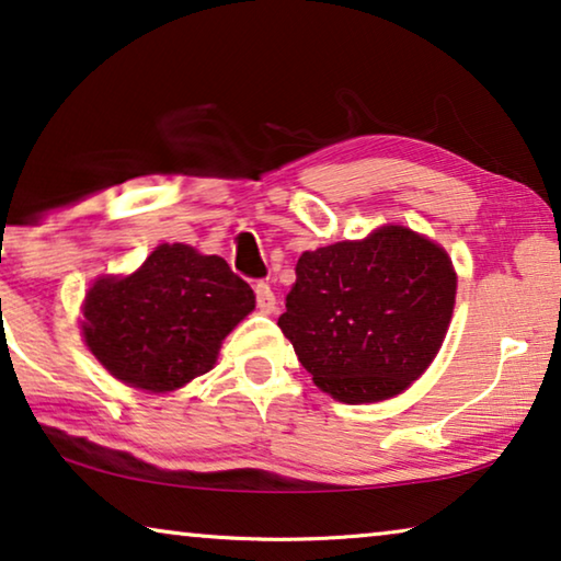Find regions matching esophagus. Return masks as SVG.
Masks as SVG:
<instances>
[{"instance_id": "obj_1", "label": "esophagus", "mask_w": 561, "mask_h": 561, "mask_svg": "<svg viewBox=\"0 0 561 561\" xmlns=\"http://www.w3.org/2000/svg\"><path fill=\"white\" fill-rule=\"evenodd\" d=\"M254 295H256V307L262 309L264 314L274 312V307H277V297H274V291H272L270 284H266V282H256Z\"/></svg>"}]
</instances>
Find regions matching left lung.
Instances as JSON below:
<instances>
[{
    "label": "left lung",
    "instance_id": "8db88e82",
    "mask_svg": "<svg viewBox=\"0 0 561 561\" xmlns=\"http://www.w3.org/2000/svg\"><path fill=\"white\" fill-rule=\"evenodd\" d=\"M295 274L277 324L332 398H392L436 357L454 314L456 272L433 241L382 227L363 241L305 252Z\"/></svg>",
    "mask_w": 561,
    "mask_h": 561
}]
</instances>
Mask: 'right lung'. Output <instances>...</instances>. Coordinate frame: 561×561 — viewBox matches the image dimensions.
<instances>
[{"label": "right lung", "mask_w": 561, "mask_h": 561, "mask_svg": "<svg viewBox=\"0 0 561 561\" xmlns=\"http://www.w3.org/2000/svg\"><path fill=\"white\" fill-rule=\"evenodd\" d=\"M254 291L221 256L161 244L136 274L98 279L85 297L88 347L115 378L153 392L208 373Z\"/></svg>", "instance_id": "add662e5"}]
</instances>
